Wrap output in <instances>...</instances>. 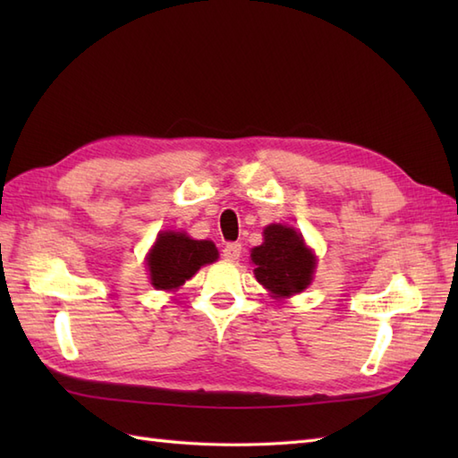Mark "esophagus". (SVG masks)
Masks as SVG:
<instances>
[{"instance_id": "1", "label": "esophagus", "mask_w": 458, "mask_h": 458, "mask_svg": "<svg viewBox=\"0 0 458 458\" xmlns=\"http://www.w3.org/2000/svg\"><path fill=\"white\" fill-rule=\"evenodd\" d=\"M222 256L226 258L228 261H236V259H240V256H242V244H238V242H230V244L224 246V250H222Z\"/></svg>"}]
</instances>
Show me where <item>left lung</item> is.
<instances>
[{
    "instance_id": "left-lung-1",
    "label": "left lung",
    "mask_w": 458,
    "mask_h": 458,
    "mask_svg": "<svg viewBox=\"0 0 458 458\" xmlns=\"http://www.w3.org/2000/svg\"><path fill=\"white\" fill-rule=\"evenodd\" d=\"M256 279L276 297L301 293L313 279L315 258L297 230L269 224L264 244L251 250Z\"/></svg>"
}]
</instances>
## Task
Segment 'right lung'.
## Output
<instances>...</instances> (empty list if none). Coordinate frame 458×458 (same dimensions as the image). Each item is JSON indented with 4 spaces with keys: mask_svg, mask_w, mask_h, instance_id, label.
<instances>
[{
    "mask_svg": "<svg viewBox=\"0 0 458 458\" xmlns=\"http://www.w3.org/2000/svg\"><path fill=\"white\" fill-rule=\"evenodd\" d=\"M218 250L208 240H191L181 232H165L148 258L151 284L157 289H177L191 279L200 266L212 264Z\"/></svg>",
    "mask_w": 458,
    "mask_h": 458,
    "instance_id": "right-lung-1",
    "label": "right lung"
}]
</instances>
